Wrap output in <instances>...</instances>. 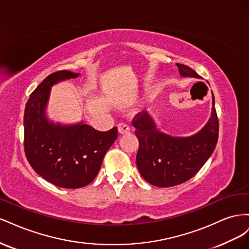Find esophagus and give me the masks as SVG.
Listing matches in <instances>:
<instances>
[{"label":"esophagus","mask_w":249,"mask_h":249,"mask_svg":"<svg viewBox=\"0 0 249 249\" xmlns=\"http://www.w3.org/2000/svg\"><path fill=\"white\" fill-rule=\"evenodd\" d=\"M117 127H118V133L119 134H126V133L130 132V126L125 124H123V123L119 124L117 125Z\"/></svg>","instance_id":"obj_1"}]
</instances>
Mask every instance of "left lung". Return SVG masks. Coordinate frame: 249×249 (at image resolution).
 <instances>
[{"mask_svg":"<svg viewBox=\"0 0 249 249\" xmlns=\"http://www.w3.org/2000/svg\"><path fill=\"white\" fill-rule=\"evenodd\" d=\"M180 77L200 78L189 66L177 63ZM139 140L136 164L142 178L157 187H172L193 178L213 154L219 124L212 92V112L208 123L189 137H173L160 132L147 112L133 120Z\"/></svg>","mask_w":249,"mask_h":249,"instance_id":"obj_1","label":"left lung"}]
</instances>
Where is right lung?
<instances>
[{
    "label": "right lung",
    "mask_w": 249,
    "mask_h": 249,
    "mask_svg": "<svg viewBox=\"0 0 249 249\" xmlns=\"http://www.w3.org/2000/svg\"><path fill=\"white\" fill-rule=\"evenodd\" d=\"M80 73L61 71L51 73L30 95L24 115L25 153L36 173L53 185L77 189L96 177L104 157L117 138V127L96 131L81 122L54 123L47 116L51 89Z\"/></svg>",
    "instance_id": "right-lung-1"
}]
</instances>
